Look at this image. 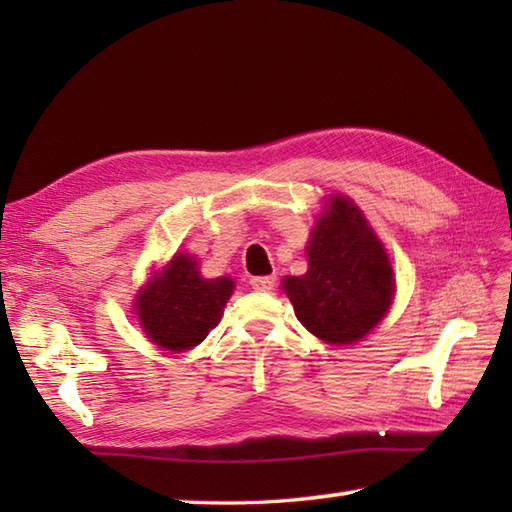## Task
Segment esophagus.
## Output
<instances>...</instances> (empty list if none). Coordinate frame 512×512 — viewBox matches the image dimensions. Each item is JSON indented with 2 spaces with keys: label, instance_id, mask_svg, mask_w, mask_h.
<instances>
[{
  "label": "esophagus",
  "instance_id": "34e87169",
  "mask_svg": "<svg viewBox=\"0 0 512 512\" xmlns=\"http://www.w3.org/2000/svg\"><path fill=\"white\" fill-rule=\"evenodd\" d=\"M275 277L273 275H266V277H250V286L255 290H273L275 288Z\"/></svg>",
  "mask_w": 512,
  "mask_h": 512
}]
</instances>
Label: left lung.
Returning <instances> with one entry per match:
<instances>
[{
  "instance_id": "8db88e82",
  "label": "left lung",
  "mask_w": 512,
  "mask_h": 512,
  "mask_svg": "<svg viewBox=\"0 0 512 512\" xmlns=\"http://www.w3.org/2000/svg\"><path fill=\"white\" fill-rule=\"evenodd\" d=\"M306 250L308 273L284 281L297 319L334 345L363 339L391 306L394 275L358 206L343 195L332 198Z\"/></svg>"
}]
</instances>
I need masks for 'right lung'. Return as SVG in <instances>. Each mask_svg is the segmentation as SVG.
<instances>
[{"mask_svg": "<svg viewBox=\"0 0 512 512\" xmlns=\"http://www.w3.org/2000/svg\"><path fill=\"white\" fill-rule=\"evenodd\" d=\"M231 295L233 279H204L198 262L180 253L140 292L136 312L151 341L165 350L180 352L209 336L220 323Z\"/></svg>", "mask_w": 512, "mask_h": 512, "instance_id": "1", "label": "right lung"}]
</instances>
